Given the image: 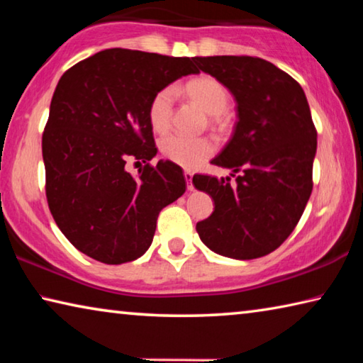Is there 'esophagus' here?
<instances>
[{"label":"esophagus","instance_id":"esophagus-1","mask_svg":"<svg viewBox=\"0 0 363 363\" xmlns=\"http://www.w3.org/2000/svg\"><path fill=\"white\" fill-rule=\"evenodd\" d=\"M184 177H186V181H187V189H189V190H194V184H192L194 174L190 173V171H186V173H184Z\"/></svg>","mask_w":363,"mask_h":363}]
</instances>
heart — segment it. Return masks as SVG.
Instances as JSON below:
<instances>
[{"label":"heart","mask_w":363,"mask_h":363,"mask_svg":"<svg viewBox=\"0 0 363 363\" xmlns=\"http://www.w3.org/2000/svg\"><path fill=\"white\" fill-rule=\"evenodd\" d=\"M184 91L189 94L190 99L195 101L210 115H220L229 106V91L214 77L201 75L190 79L184 84ZM174 99L176 89L173 86L162 88L152 97L149 108H147V116H149V123L155 133H164L169 130ZM160 152L169 162L179 164L182 168L194 169L213 155L214 144L208 138H189L181 136V134H171V136L162 139Z\"/></svg>","instance_id":"obj_1"}]
</instances>
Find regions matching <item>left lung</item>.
Segmentation results:
<instances>
[{"mask_svg": "<svg viewBox=\"0 0 363 363\" xmlns=\"http://www.w3.org/2000/svg\"><path fill=\"white\" fill-rule=\"evenodd\" d=\"M237 101L238 121L213 164L230 177L195 174L194 186L214 201L196 232L208 248L232 259L277 250L294 230L312 192L317 131L296 79L259 57H195Z\"/></svg>", "mask_w": 363, "mask_h": 363, "instance_id": "obj_1", "label": "left lung"}]
</instances>
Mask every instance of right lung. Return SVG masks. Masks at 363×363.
<instances>
[{"instance_id": "add662e5", "label": "right lung", "mask_w": 363, "mask_h": 363, "mask_svg": "<svg viewBox=\"0 0 363 363\" xmlns=\"http://www.w3.org/2000/svg\"><path fill=\"white\" fill-rule=\"evenodd\" d=\"M192 60L113 48L59 79L43 133L46 199L60 232L86 256L138 259L160 211L186 192L181 167L149 164L157 147L147 108L157 91L199 73ZM128 159L146 163L138 177L125 171Z\"/></svg>"}]
</instances>
